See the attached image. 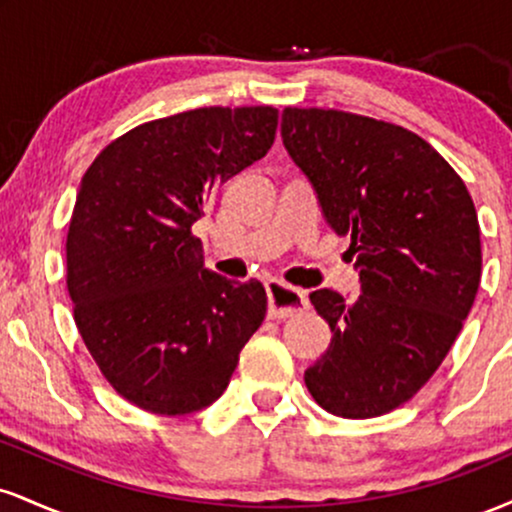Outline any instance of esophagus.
Segmentation results:
<instances>
[{
  "mask_svg": "<svg viewBox=\"0 0 512 512\" xmlns=\"http://www.w3.org/2000/svg\"><path fill=\"white\" fill-rule=\"evenodd\" d=\"M267 298L269 317H274V320H284V317H293L310 308L308 293L276 279L267 281Z\"/></svg>",
  "mask_w": 512,
  "mask_h": 512,
  "instance_id": "1",
  "label": "esophagus"
}]
</instances>
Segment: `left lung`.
<instances>
[{"instance_id":"1","label":"left lung","mask_w":512,"mask_h":512,"mask_svg":"<svg viewBox=\"0 0 512 512\" xmlns=\"http://www.w3.org/2000/svg\"><path fill=\"white\" fill-rule=\"evenodd\" d=\"M286 151L349 252L361 296L310 293L332 342L305 370L330 414L373 419L428 383L472 310L481 233L472 197L419 134L344 110L286 108Z\"/></svg>"}]
</instances>
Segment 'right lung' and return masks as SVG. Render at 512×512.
Returning a JSON list of instances; mask_svg holds the SVG:
<instances>
[{
  "label": "right lung",
  "instance_id": "obj_1",
  "mask_svg": "<svg viewBox=\"0 0 512 512\" xmlns=\"http://www.w3.org/2000/svg\"><path fill=\"white\" fill-rule=\"evenodd\" d=\"M276 120L272 105H252L144 122L81 178L67 233L74 322L105 380L139 409L209 407L262 325L264 286L209 272L192 223L219 182L272 149Z\"/></svg>",
  "mask_w": 512,
  "mask_h": 512
}]
</instances>
